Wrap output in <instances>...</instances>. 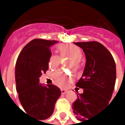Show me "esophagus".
<instances>
[{"label":"esophagus","mask_w":125,"mask_h":125,"mask_svg":"<svg viewBox=\"0 0 125 125\" xmlns=\"http://www.w3.org/2000/svg\"><path fill=\"white\" fill-rule=\"evenodd\" d=\"M61 92H62V94H65L67 92V90H64V89H62L61 90Z\"/></svg>","instance_id":"esophagus-1"}]
</instances>
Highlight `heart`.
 Returning a JSON list of instances; mask_svg holds the SVG:
<instances>
[{
    "instance_id": "1",
    "label": "heart",
    "mask_w": 125,
    "mask_h": 125,
    "mask_svg": "<svg viewBox=\"0 0 125 125\" xmlns=\"http://www.w3.org/2000/svg\"><path fill=\"white\" fill-rule=\"evenodd\" d=\"M59 51L62 57H69L72 59V66L74 69H79L81 65L80 59L83 57L82 50L73 44H62L59 46ZM61 62V59L57 55H52L50 56L48 66L51 69H56L58 68ZM53 80L54 83L61 87H66L73 80V76L71 73L59 70L53 74Z\"/></svg>"
}]
</instances>
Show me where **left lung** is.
Returning a JSON list of instances; mask_svg holds the SVG:
<instances>
[{
	"label": "left lung",
	"instance_id": "obj_1",
	"mask_svg": "<svg viewBox=\"0 0 125 125\" xmlns=\"http://www.w3.org/2000/svg\"><path fill=\"white\" fill-rule=\"evenodd\" d=\"M86 63L82 77L76 86L83 89L72 104L73 113L80 121H87L109 103L116 82V64L112 55L96 41L78 42Z\"/></svg>",
	"mask_w": 125,
	"mask_h": 125
}]
</instances>
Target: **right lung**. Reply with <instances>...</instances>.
Here are the masks:
<instances>
[{
  "label": "right lung",
  "mask_w": 125,
  "mask_h": 125,
  "mask_svg": "<svg viewBox=\"0 0 125 125\" xmlns=\"http://www.w3.org/2000/svg\"><path fill=\"white\" fill-rule=\"evenodd\" d=\"M56 40L34 39L20 52L15 68V80L19 101L27 114L37 119L50 117L54 111L61 90L54 85L40 84V77L48 70L51 45ZM41 122V121H40Z\"/></svg>",
  "instance_id": "right-lung-1"
}]
</instances>
